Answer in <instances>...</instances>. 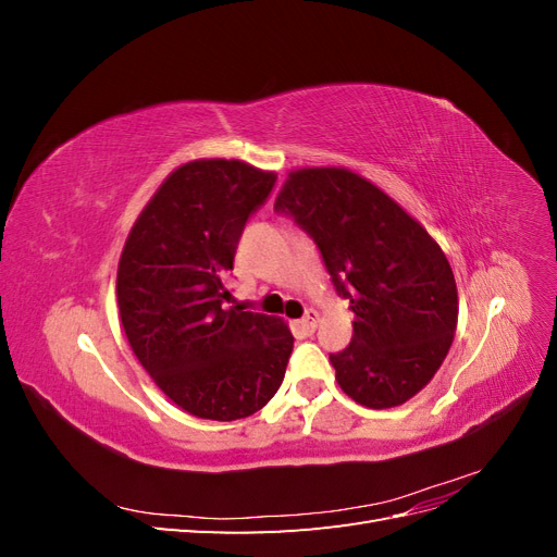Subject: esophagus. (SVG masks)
Wrapping results in <instances>:
<instances>
[{
	"instance_id": "1",
	"label": "esophagus",
	"mask_w": 557,
	"mask_h": 557,
	"mask_svg": "<svg viewBox=\"0 0 557 557\" xmlns=\"http://www.w3.org/2000/svg\"><path fill=\"white\" fill-rule=\"evenodd\" d=\"M299 327L305 330L307 334H309V332H313V330L318 327V311H315V309H309V311L305 313V318L299 320Z\"/></svg>"
}]
</instances>
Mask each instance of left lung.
<instances>
[{"label": "left lung", "mask_w": 557, "mask_h": 557, "mask_svg": "<svg viewBox=\"0 0 557 557\" xmlns=\"http://www.w3.org/2000/svg\"><path fill=\"white\" fill-rule=\"evenodd\" d=\"M274 209L311 234L350 301L352 339L330 356L336 383L367 409L409 401L440 372L458 327V285L442 246L346 166H297Z\"/></svg>", "instance_id": "8db88e82"}]
</instances>
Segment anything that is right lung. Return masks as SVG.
<instances>
[{
    "label": "right lung",
    "mask_w": 557,
    "mask_h": 557,
    "mask_svg": "<svg viewBox=\"0 0 557 557\" xmlns=\"http://www.w3.org/2000/svg\"><path fill=\"white\" fill-rule=\"evenodd\" d=\"M274 181L242 160H190L162 181L125 239L115 278L125 336L190 416L248 418L283 381L295 342L288 323L223 307L244 225Z\"/></svg>",
    "instance_id": "right-lung-1"
}]
</instances>
